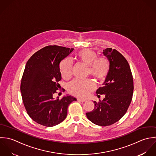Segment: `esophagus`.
I'll use <instances>...</instances> for the list:
<instances>
[{
  "label": "esophagus",
  "instance_id": "obj_1",
  "mask_svg": "<svg viewBox=\"0 0 156 156\" xmlns=\"http://www.w3.org/2000/svg\"><path fill=\"white\" fill-rule=\"evenodd\" d=\"M77 100L78 101H80V102H86L87 100L85 99H81V98H78Z\"/></svg>",
  "mask_w": 156,
  "mask_h": 156
}]
</instances>
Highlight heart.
<instances>
[{"mask_svg":"<svg viewBox=\"0 0 156 156\" xmlns=\"http://www.w3.org/2000/svg\"><path fill=\"white\" fill-rule=\"evenodd\" d=\"M78 60L87 66V75H90L98 81H104L110 70V62L104 57H98L96 52L89 49H83L77 54ZM72 64L69 59H66L60 64V70L62 78L69 79L72 75ZM94 84L93 81L87 80H73L67 86L70 94L80 98H85L94 91Z\"/></svg>","mask_w":156,"mask_h":156,"instance_id":"heart-1","label":"heart"}]
</instances>
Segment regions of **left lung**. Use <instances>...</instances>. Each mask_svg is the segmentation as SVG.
I'll list each match as a JSON object with an SVG mask.
<instances>
[{"instance_id":"8db88e82","label":"left lung","mask_w":156,"mask_h":156,"mask_svg":"<svg viewBox=\"0 0 156 156\" xmlns=\"http://www.w3.org/2000/svg\"><path fill=\"white\" fill-rule=\"evenodd\" d=\"M104 55L110 62V70L104 86L99 87L98 97L104 94L99 102L94 101V108L86 113L87 118L94 124L108 126L118 122L126 112L133 94V79L129 65L124 57L116 49L107 48Z\"/></svg>"}]
</instances>
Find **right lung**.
I'll use <instances>...</instances> for the list:
<instances>
[{
    "instance_id": "obj_1",
    "label": "right lung",
    "mask_w": 156,
    "mask_h": 156,
    "mask_svg": "<svg viewBox=\"0 0 156 156\" xmlns=\"http://www.w3.org/2000/svg\"><path fill=\"white\" fill-rule=\"evenodd\" d=\"M74 50L48 46L33 54L27 62L20 91L27 113L39 124L51 127L66 118L69 105L76 99L67 94L62 99L53 96L62 80L60 64Z\"/></svg>"
}]
</instances>
